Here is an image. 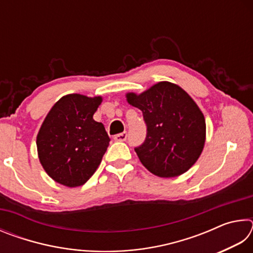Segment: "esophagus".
<instances>
[{
    "instance_id": "1",
    "label": "esophagus",
    "mask_w": 253,
    "mask_h": 253,
    "mask_svg": "<svg viewBox=\"0 0 253 253\" xmlns=\"http://www.w3.org/2000/svg\"><path fill=\"white\" fill-rule=\"evenodd\" d=\"M127 138V132L124 131V132H121V134H117L114 136V139L116 140V142H124V140H126Z\"/></svg>"
}]
</instances>
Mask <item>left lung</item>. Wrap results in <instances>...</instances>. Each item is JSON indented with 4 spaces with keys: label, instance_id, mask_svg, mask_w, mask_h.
Here are the masks:
<instances>
[{
    "label": "left lung",
    "instance_id": "obj_1",
    "mask_svg": "<svg viewBox=\"0 0 253 253\" xmlns=\"http://www.w3.org/2000/svg\"><path fill=\"white\" fill-rule=\"evenodd\" d=\"M127 102L143 111L146 139L135 152L149 172L176 177L202 154L207 136L204 115L179 85L161 81L142 93L127 92Z\"/></svg>",
    "mask_w": 253,
    "mask_h": 253
}]
</instances>
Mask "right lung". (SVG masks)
I'll return each mask as SVG.
<instances>
[{
	"instance_id": "add662e5",
	"label": "right lung",
	"mask_w": 253,
	"mask_h": 253,
	"mask_svg": "<svg viewBox=\"0 0 253 253\" xmlns=\"http://www.w3.org/2000/svg\"><path fill=\"white\" fill-rule=\"evenodd\" d=\"M102 97L66 95L46 115L37 136L38 156L46 174L67 187L81 186L101 163L110 138L93 114Z\"/></svg>"
}]
</instances>
